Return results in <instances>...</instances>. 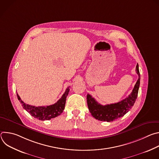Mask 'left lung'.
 I'll return each mask as SVG.
<instances>
[{"mask_svg":"<svg viewBox=\"0 0 159 159\" xmlns=\"http://www.w3.org/2000/svg\"><path fill=\"white\" fill-rule=\"evenodd\" d=\"M136 72L139 75V79L134 85L131 93L120 102L107 105H101L90 94L87 95V102L89 110L92 116L99 121L111 122L123 117L133 106L137 99L140 87V75L139 65L136 66Z\"/></svg>","mask_w":159,"mask_h":159,"instance_id":"obj_1","label":"left lung"}]
</instances>
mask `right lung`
<instances>
[{
	"label": "right lung",
	"mask_w": 159,
	"mask_h": 159,
	"mask_svg": "<svg viewBox=\"0 0 159 159\" xmlns=\"http://www.w3.org/2000/svg\"><path fill=\"white\" fill-rule=\"evenodd\" d=\"M69 87H68L65 93L63 94L61 98L54 104L47 106H34L27 104L22 101L19 96L17 94V99L22 104L23 108L28 112L30 114L35 118H37L39 120H50L52 118H56L58 116L60 115L61 112L63 111L66 97L69 93Z\"/></svg>",
	"instance_id": "obj_1"
}]
</instances>
